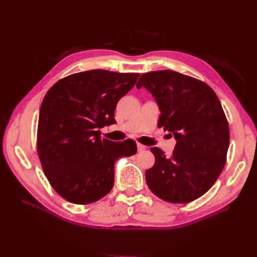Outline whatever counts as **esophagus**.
<instances>
[{
  "mask_svg": "<svg viewBox=\"0 0 257 257\" xmlns=\"http://www.w3.org/2000/svg\"><path fill=\"white\" fill-rule=\"evenodd\" d=\"M146 146H144V145H142V144H137V150H138V152H143V151H145L146 150Z\"/></svg>",
  "mask_w": 257,
  "mask_h": 257,
  "instance_id": "1",
  "label": "esophagus"
}]
</instances>
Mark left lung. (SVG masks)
Segmentation results:
<instances>
[{
	"mask_svg": "<svg viewBox=\"0 0 257 257\" xmlns=\"http://www.w3.org/2000/svg\"><path fill=\"white\" fill-rule=\"evenodd\" d=\"M136 87L153 95L161 111L158 126L177 141L170 158L151 148L155 163L146 172L149 189L173 204L203 196L222 173L229 146L228 122L214 91L169 69L143 74Z\"/></svg>",
	"mask_w": 257,
	"mask_h": 257,
	"instance_id": "1",
	"label": "left lung"
}]
</instances>
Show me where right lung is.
Segmentation results:
<instances>
[{"label": "right lung", "instance_id": "add662e5", "mask_svg": "<svg viewBox=\"0 0 257 257\" xmlns=\"http://www.w3.org/2000/svg\"><path fill=\"white\" fill-rule=\"evenodd\" d=\"M139 74L93 69L69 75L45 95L37 127V153L49 183L69 203L87 205L109 193L115 161L137 152L131 139L100 138L115 123L116 103Z\"/></svg>", "mask_w": 257, "mask_h": 257}]
</instances>
